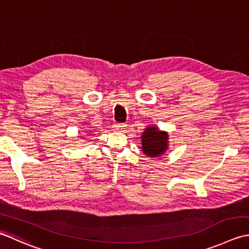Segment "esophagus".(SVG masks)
I'll list each match as a JSON object with an SVG mask.
<instances>
[{
  "instance_id": "esophagus-1",
  "label": "esophagus",
  "mask_w": 249,
  "mask_h": 249,
  "mask_svg": "<svg viewBox=\"0 0 249 249\" xmlns=\"http://www.w3.org/2000/svg\"><path fill=\"white\" fill-rule=\"evenodd\" d=\"M125 127H126V124L124 123H116L113 125L114 130H123Z\"/></svg>"
}]
</instances>
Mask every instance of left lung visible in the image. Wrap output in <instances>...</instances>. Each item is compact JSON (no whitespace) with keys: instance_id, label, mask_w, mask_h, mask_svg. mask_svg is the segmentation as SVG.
I'll return each instance as SVG.
<instances>
[{"instance_id":"8db88e82","label":"left lung","mask_w":249,"mask_h":249,"mask_svg":"<svg viewBox=\"0 0 249 249\" xmlns=\"http://www.w3.org/2000/svg\"><path fill=\"white\" fill-rule=\"evenodd\" d=\"M142 151L148 157H159L167 149V134L157 127H148L141 137Z\"/></svg>"}]
</instances>
